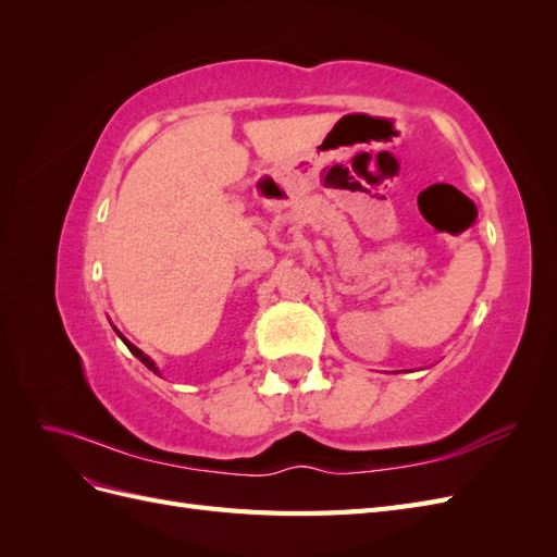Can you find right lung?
I'll use <instances>...</instances> for the list:
<instances>
[{
	"mask_svg": "<svg viewBox=\"0 0 557 557\" xmlns=\"http://www.w3.org/2000/svg\"><path fill=\"white\" fill-rule=\"evenodd\" d=\"M117 336H121V339L125 342V346L132 350V356H137V358H139V360H141V362H144V364L150 369V372H156V374H158V367H156V362H153V360H150L148 356H144V352H141L137 346H132V344L125 339V336H123L121 332H117Z\"/></svg>",
	"mask_w": 557,
	"mask_h": 557,
	"instance_id": "right-lung-1",
	"label": "right lung"
}]
</instances>
